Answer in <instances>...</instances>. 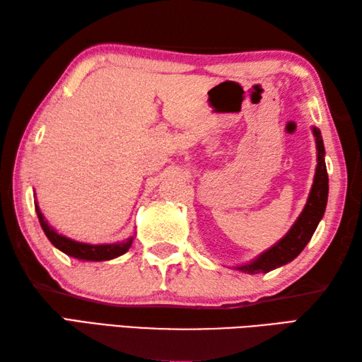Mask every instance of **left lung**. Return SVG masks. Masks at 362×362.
<instances>
[{"label": "left lung", "instance_id": "obj_1", "mask_svg": "<svg viewBox=\"0 0 362 362\" xmlns=\"http://www.w3.org/2000/svg\"><path fill=\"white\" fill-rule=\"evenodd\" d=\"M313 135L316 138L317 149V165L314 173L313 187L310 196L306 199L300 216L296 219L294 224L289 228V232L284 235L279 243H275L272 247H269L263 253H259L257 258L241 266H235V269L244 274H266L276 267L291 263L292 259L298 257L306 244L310 243L311 236L316 232L320 219L324 218L328 201V174L325 166V148L322 140L320 130L317 127H311Z\"/></svg>", "mask_w": 362, "mask_h": 362}]
</instances>
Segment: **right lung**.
Here are the masks:
<instances>
[{
	"label": "right lung",
	"mask_w": 362,
	"mask_h": 362,
	"mask_svg": "<svg viewBox=\"0 0 362 362\" xmlns=\"http://www.w3.org/2000/svg\"><path fill=\"white\" fill-rule=\"evenodd\" d=\"M34 197H35V193H34ZM34 205H35L38 222H40L46 238H48L54 247L59 249L60 252L66 253L68 257L78 258L82 261H109V259L124 255L135 240V236H130L126 241L110 243V244H88V243L74 241V240H71V238L59 233L56 228L48 224V221L45 219L40 206H38L37 197L34 201Z\"/></svg>",
	"instance_id": "right-lung-1"
}]
</instances>
